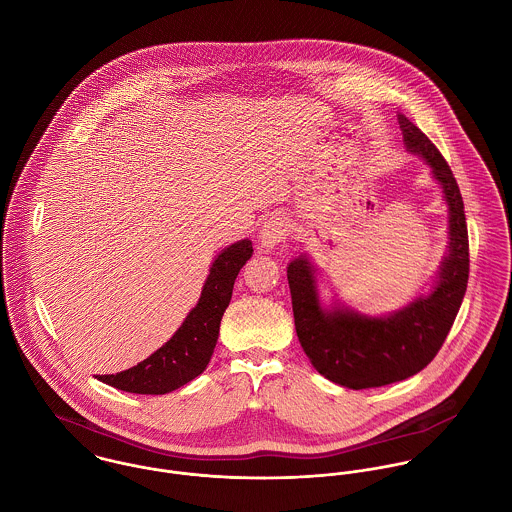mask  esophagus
I'll use <instances>...</instances> for the list:
<instances>
[{
    "label": "esophagus",
    "mask_w": 512,
    "mask_h": 512,
    "mask_svg": "<svg viewBox=\"0 0 512 512\" xmlns=\"http://www.w3.org/2000/svg\"><path fill=\"white\" fill-rule=\"evenodd\" d=\"M290 234V222L282 215H274L266 220L260 228V246L270 252L276 250L282 242H286Z\"/></svg>",
    "instance_id": "obj_1"
}]
</instances>
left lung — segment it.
<instances>
[{"mask_svg": "<svg viewBox=\"0 0 512 512\" xmlns=\"http://www.w3.org/2000/svg\"><path fill=\"white\" fill-rule=\"evenodd\" d=\"M398 124L408 151L422 157L447 205V252L432 290L404 307L368 315L345 303L323 305L319 272L303 252L288 264L297 339L315 370L331 382L363 390L406 380L438 355L461 307L469 280V240L457 181L428 136L404 114Z\"/></svg>", "mask_w": 512, "mask_h": 512, "instance_id": "obj_1", "label": "left lung"}]
</instances>
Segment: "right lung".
<instances>
[{
  "instance_id": "obj_1",
  "label": "right lung",
  "mask_w": 512,
  "mask_h": 512,
  "mask_svg": "<svg viewBox=\"0 0 512 512\" xmlns=\"http://www.w3.org/2000/svg\"><path fill=\"white\" fill-rule=\"evenodd\" d=\"M252 252V240L248 238L222 248L211 264L197 305L173 337L146 361L116 374H98V380L124 392L167 394L197 378L213 357L234 280Z\"/></svg>"
}]
</instances>
